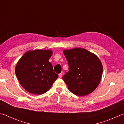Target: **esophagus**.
I'll return each instance as SVG.
<instances>
[{
    "label": "esophagus",
    "mask_w": 124,
    "mask_h": 124,
    "mask_svg": "<svg viewBox=\"0 0 124 124\" xmlns=\"http://www.w3.org/2000/svg\"><path fill=\"white\" fill-rule=\"evenodd\" d=\"M58 76H59V78H62V73H60L59 74H58Z\"/></svg>",
    "instance_id": "1"
}]
</instances>
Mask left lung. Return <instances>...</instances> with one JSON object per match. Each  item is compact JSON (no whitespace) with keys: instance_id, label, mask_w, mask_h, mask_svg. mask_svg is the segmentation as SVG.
<instances>
[{"instance_id":"1","label":"left lung","mask_w":124,"mask_h":124,"mask_svg":"<svg viewBox=\"0 0 124 124\" xmlns=\"http://www.w3.org/2000/svg\"><path fill=\"white\" fill-rule=\"evenodd\" d=\"M69 71L62 78L72 93L85 96L93 92L100 82L103 68L99 58L84 49L64 50Z\"/></svg>"}]
</instances>
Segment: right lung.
<instances>
[{
	"instance_id": "add662e5",
	"label": "right lung",
	"mask_w": 124,
	"mask_h": 124,
	"mask_svg": "<svg viewBox=\"0 0 124 124\" xmlns=\"http://www.w3.org/2000/svg\"><path fill=\"white\" fill-rule=\"evenodd\" d=\"M52 54L51 50L29 51L18 62L16 74L22 87L29 93H45L58 78L49 62Z\"/></svg>"
}]
</instances>
